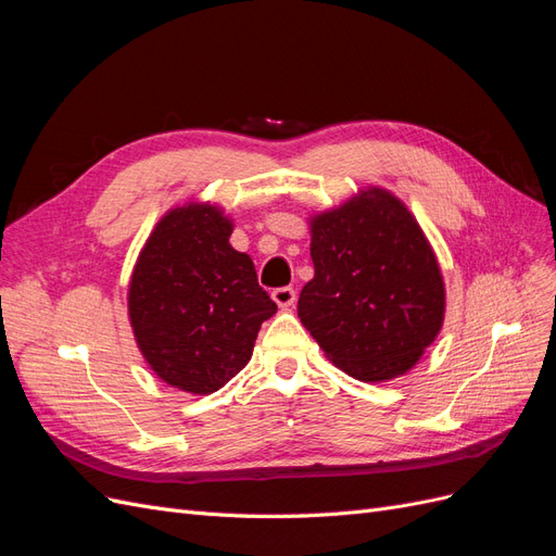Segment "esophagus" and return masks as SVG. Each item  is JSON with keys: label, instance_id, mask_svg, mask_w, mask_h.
<instances>
[{"label": "esophagus", "instance_id": "34e87169", "mask_svg": "<svg viewBox=\"0 0 556 556\" xmlns=\"http://www.w3.org/2000/svg\"><path fill=\"white\" fill-rule=\"evenodd\" d=\"M271 296H274V301H276V304H278L282 311L292 308L294 301H296V292H294L292 288H276V290L271 292Z\"/></svg>", "mask_w": 556, "mask_h": 556}]
</instances>
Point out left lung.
Returning <instances> with one entry per match:
<instances>
[{
    "mask_svg": "<svg viewBox=\"0 0 556 556\" xmlns=\"http://www.w3.org/2000/svg\"><path fill=\"white\" fill-rule=\"evenodd\" d=\"M315 276L299 317L348 376H403L443 327L445 285L413 213L387 190H362L311 220Z\"/></svg>",
    "mask_w": 556,
    "mask_h": 556,
    "instance_id": "8db88e82",
    "label": "left lung"
}]
</instances>
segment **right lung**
Returning <instances> with one entry per match:
<instances>
[{
	"label": "right lung",
	"instance_id": "right-lung-1",
	"mask_svg": "<svg viewBox=\"0 0 556 556\" xmlns=\"http://www.w3.org/2000/svg\"><path fill=\"white\" fill-rule=\"evenodd\" d=\"M231 220L211 204L166 213L129 282V323L150 368L172 387L213 394L250 362L278 306L255 264L229 245Z\"/></svg>",
	"mask_w": 556,
	"mask_h": 556
}]
</instances>
